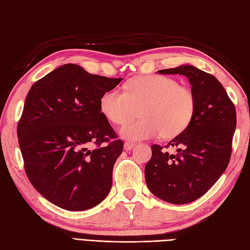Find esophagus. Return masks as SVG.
Returning a JSON list of instances; mask_svg holds the SVG:
<instances>
[{
	"instance_id": "esophagus-1",
	"label": "esophagus",
	"mask_w": 250,
	"mask_h": 250,
	"mask_svg": "<svg viewBox=\"0 0 250 250\" xmlns=\"http://www.w3.org/2000/svg\"><path fill=\"white\" fill-rule=\"evenodd\" d=\"M134 146H135L134 142H131V141H126L125 144H124V149H125V150H127V151H128V150H131L132 147H134Z\"/></svg>"
}]
</instances>
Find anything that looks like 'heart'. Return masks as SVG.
Masks as SVG:
<instances>
[{"instance_id": "1", "label": "heart", "mask_w": 250, "mask_h": 250, "mask_svg": "<svg viewBox=\"0 0 250 250\" xmlns=\"http://www.w3.org/2000/svg\"><path fill=\"white\" fill-rule=\"evenodd\" d=\"M103 114L115 125L125 124L140 110V120L126 124L121 135L141 140L162 136L171 139L185 131L194 118L196 97L188 86L166 75H145L131 79L126 90L114 87L100 98Z\"/></svg>"}]
</instances>
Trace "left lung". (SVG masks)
<instances>
[{"instance_id": "left-lung-1", "label": "left lung", "mask_w": 250, "mask_h": 250, "mask_svg": "<svg viewBox=\"0 0 250 250\" xmlns=\"http://www.w3.org/2000/svg\"><path fill=\"white\" fill-rule=\"evenodd\" d=\"M189 80L196 97V111L189 127L165 147L151 146L152 156L145 167L149 190L171 204H187L200 198L225 172L232 153L236 111L222 84L193 65L160 70ZM178 147L176 155L165 150Z\"/></svg>"}]
</instances>
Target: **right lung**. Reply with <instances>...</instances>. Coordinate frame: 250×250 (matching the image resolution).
I'll use <instances>...</instances> for the list:
<instances>
[{"label": "right lung", "mask_w": 250, "mask_h": 250, "mask_svg": "<svg viewBox=\"0 0 250 250\" xmlns=\"http://www.w3.org/2000/svg\"><path fill=\"white\" fill-rule=\"evenodd\" d=\"M121 81L67 63L30 88L17 126L23 167L56 206L86 210L109 194L124 145L101 112L100 98Z\"/></svg>", "instance_id": "right-lung-1"}]
</instances>
